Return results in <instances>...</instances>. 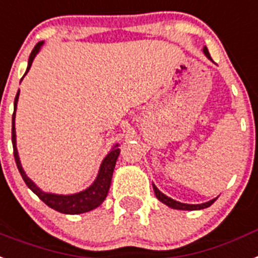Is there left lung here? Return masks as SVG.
<instances>
[{
  "label": "left lung",
  "instance_id": "1",
  "mask_svg": "<svg viewBox=\"0 0 258 258\" xmlns=\"http://www.w3.org/2000/svg\"><path fill=\"white\" fill-rule=\"evenodd\" d=\"M203 53L206 55L207 59L213 60L211 59V56H210L207 47H203ZM153 191H155V194H156V198L159 199L160 202H162L164 205H166V206H169L170 209H174V210H187V211H192V210L207 209V207L211 206V205H213V203L216 201V198H214V199H211V201H209V202L199 203V205H187V203H181V202H178V201H174V199H172L170 197L165 196L164 192L160 191V190L155 186V183H153Z\"/></svg>",
  "mask_w": 258,
  "mask_h": 258
}]
</instances>
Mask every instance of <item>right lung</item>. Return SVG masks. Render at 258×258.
Returning a JSON list of instances; mask_svg holds the SVG:
<instances>
[{"label": "right lung", "instance_id": "add662e5", "mask_svg": "<svg viewBox=\"0 0 258 258\" xmlns=\"http://www.w3.org/2000/svg\"><path fill=\"white\" fill-rule=\"evenodd\" d=\"M44 44V42H39L38 44L34 47L31 55L29 57V62H27V69H26L25 76L27 75V72L30 71L32 66V61L35 59V56L38 55L42 45ZM23 76V77H25ZM22 77V79H23ZM22 81V80H21ZM19 98V90L17 93L14 99V112H13V125H12V142H13V149H14V159L15 164H17V168H18L21 176H22L23 181L26 182V185L29 186V189L31 191H34L39 198L42 199L43 202L49 206L51 209L59 211L62 214H69V215H76V214H84L88 213V211H92V210L97 209L98 206L102 205V202L105 201V198L107 197V192H109L110 185H111V178H112V172H114V168H115L116 160H118V156L120 153V149H119V144H115L112 147L111 151L107 153L105 159L101 162V166H99L98 174H97V178L94 179V182L92 185L86 187L85 190H82L80 192H75V194H52V192H45L43 191L40 187L34 183L31 178L27 177L26 172L23 170L22 164H21V160H19L18 149H17V135H15V111H17V103H18Z\"/></svg>", "mask_w": 258, "mask_h": 258}]
</instances>
